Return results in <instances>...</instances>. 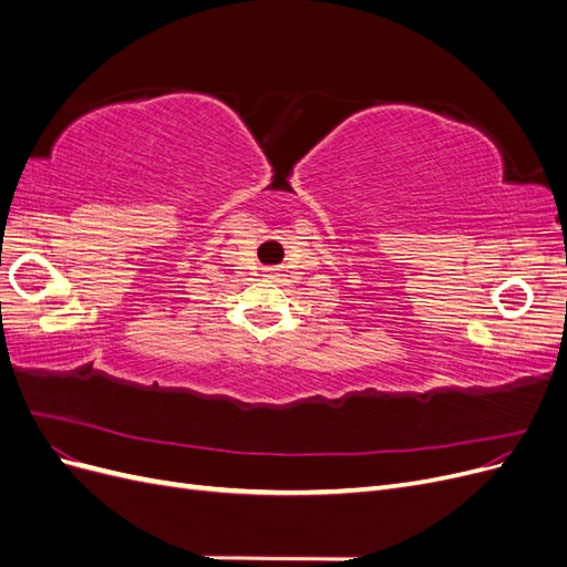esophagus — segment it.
<instances>
[{"label": "esophagus", "instance_id": "34e87169", "mask_svg": "<svg viewBox=\"0 0 567 567\" xmlns=\"http://www.w3.org/2000/svg\"><path fill=\"white\" fill-rule=\"evenodd\" d=\"M265 277H267V279H271V271H267V274H265Z\"/></svg>", "mask_w": 567, "mask_h": 567}]
</instances>
